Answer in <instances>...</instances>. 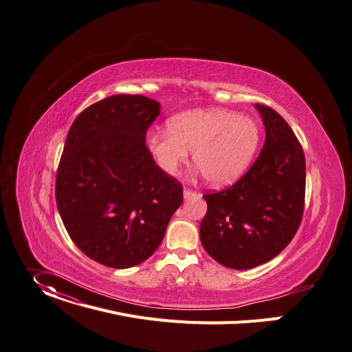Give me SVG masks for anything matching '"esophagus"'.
Here are the masks:
<instances>
[{
    "label": "esophagus",
    "instance_id": "esophagus-1",
    "mask_svg": "<svg viewBox=\"0 0 352 352\" xmlns=\"http://www.w3.org/2000/svg\"><path fill=\"white\" fill-rule=\"evenodd\" d=\"M195 195H197L195 190L188 189V188L184 189V198H185V199H189V198H192V197H195Z\"/></svg>",
    "mask_w": 352,
    "mask_h": 352
}]
</instances>
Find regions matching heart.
<instances>
[{
  "label": "heart",
  "instance_id": "1",
  "mask_svg": "<svg viewBox=\"0 0 352 352\" xmlns=\"http://www.w3.org/2000/svg\"><path fill=\"white\" fill-rule=\"evenodd\" d=\"M258 143L255 120L220 108L177 113L167 120V131H151L146 138L150 154L166 174L175 175L194 151L195 166L216 186L245 171Z\"/></svg>",
  "mask_w": 352,
  "mask_h": 352
}]
</instances>
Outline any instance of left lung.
<instances>
[{"label":"left lung","instance_id":"8db88e82","mask_svg":"<svg viewBox=\"0 0 352 352\" xmlns=\"http://www.w3.org/2000/svg\"><path fill=\"white\" fill-rule=\"evenodd\" d=\"M255 108L265 126L260 155L236 184L204 195L201 243L213 260L233 270L276 257L298 232L305 208L303 148L278 112L261 104Z\"/></svg>","mask_w":352,"mask_h":352}]
</instances>
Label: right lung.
Segmentation results:
<instances>
[{"label": "right lung", "mask_w": 352, "mask_h": 352, "mask_svg": "<svg viewBox=\"0 0 352 352\" xmlns=\"http://www.w3.org/2000/svg\"><path fill=\"white\" fill-rule=\"evenodd\" d=\"M160 104L143 95H112L73 122L56 177L60 217L74 244L111 268L146 261L162 244L182 204V185L146 146Z\"/></svg>", "instance_id": "obj_1"}]
</instances>
